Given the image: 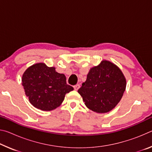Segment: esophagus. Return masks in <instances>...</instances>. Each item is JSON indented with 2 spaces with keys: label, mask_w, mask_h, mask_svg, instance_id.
<instances>
[{
  "label": "esophagus",
  "mask_w": 152,
  "mask_h": 152,
  "mask_svg": "<svg viewBox=\"0 0 152 152\" xmlns=\"http://www.w3.org/2000/svg\"><path fill=\"white\" fill-rule=\"evenodd\" d=\"M79 88H80L79 84H76V85L74 86V90H75V91H78V90L79 89Z\"/></svg>",
  "instance_id": "esophagus-1"
}]
</instances>
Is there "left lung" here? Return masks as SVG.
Masks as SVG:
<instances>
[{
  "instance_id": "8db88e82",
  "label": "left lung",
  "mask_w": 152,
  "mask_h": 152,
  "mask_svg": "<svg viewBox=\"0 0 152 152\" xmlns=\"http://www.w3.org/2000/svg\"><path fill=\"white\" fill-rule=\"evenodd\" d=\"M121 70L109 61L91 69L86 80L78 89L86 106L99 113L109 112L119 103L125 91Z\"/></svg>"
}]
</instances>
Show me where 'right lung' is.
<instances>
[{
  "label": "right lung",
  "instance_id": "obj_1",
  "mask_svg": "<svg viewBox=\"0 0 152 152\" xmlns=\"http://www.w3.org/2000/svg\"><path fill=\"white\" fill-rule=\"evenodd\" d=\"M22 84L29 102L42 110L55 109L62 103L66 94L74 90L66 84L64 74L43 63L27 68L23 75Z\"/></svg>",
  "mask_w": 152,
  "mask_h": 152
}]
</instances>
